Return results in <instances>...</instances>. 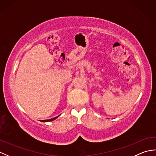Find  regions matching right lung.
Returning <instances> with one entry per match:
<instances>
[{
  "mask_svg": "<svg viewBox=\"0 0 156 156\" xmlns=\"http://www.w3.org/2000/svg\"><path fill=\"white\" fill-rule=\"evenodd\" d=\"M59 116H58V117H54V118H53V119H48V120H42L41 121L42 122H49V121H54V120H55V119H57Z\"/></svg>",
  "mask_w": 156,
  "mask_h": 156,
  "instance_id": "right-lung-1",
  "label": "right lung"
}]
</instances>
